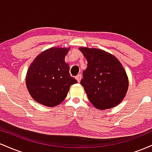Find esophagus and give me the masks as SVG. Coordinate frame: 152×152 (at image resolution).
<instances>
[{
	"label": "esophagus",
	"instance_id": "34e87169",
	"mask_svg": "<svg viewBox=\"0 0 152 152\" xmlns=\"http://www.w3.org/2000/svg\"><path fill=\"white\" fill-rule=\"evenodd\" d=\"M76 79L77 80V81L78 82V83H79L80 81H81V74H78L77 76H76Z\"/></svg>",
	"mask_w": 152,
	"mask_h": 152
}]
</instances>
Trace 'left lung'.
Returning a JSON list of instances; mask_svg holds the SVG:
<instances>
[{
    "label": "left lung",
    "instance_id": "left-lung-1",
    "mask_svg": "<svg viewBox=\"0 0 152 152\" xmlns=\"http://www.w3.org/2000/svg\"><path fill=\"white\" fill-rule=\"evenodd\" d=\"M86 58L87 69L81 81L88 100L96 109L115 107L127 93L129 78L121 62L112 54L98 48H79Z\"/></svg>",
    "mask_w": 152,
    "mask_h": 152
}]
</instances>
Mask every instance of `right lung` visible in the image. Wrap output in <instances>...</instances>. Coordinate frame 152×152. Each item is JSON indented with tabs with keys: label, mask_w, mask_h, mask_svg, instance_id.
<instances>
[{
	"label": "right lung",
	"mask_w": 152,
	"mask_h": 152,
	"mask_svg": "<svg viewBox=\"0 0 152 152\" xmlns=\"http://www.w3.org/2000/svg\"><path fill=\"white\" fill-rule=\"evenodd\" d=\"M70 48L53 47L38 54L31 64L26 84L36 102L48 107L58 105L65 99L70 86L77 81L69 74L65 56Z\"/></svg>",
	"instance_id": "obj_1"
}]
</instances>
